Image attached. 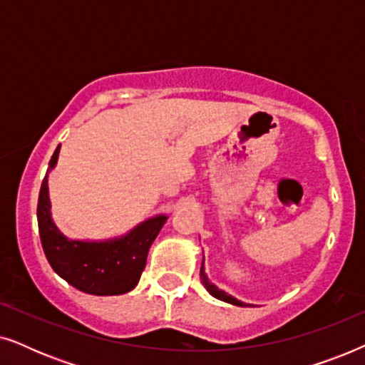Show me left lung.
I'll use <instances>...</instances> for the list:
<instances>
[{
    "label": "left lung",
    "instance_id": "8db88e82",
    "mask_svg": "<svg viewBox=\"0 0 365 365\" xmlns=\"http://www.w3.org/2000/svg\"><path fill=\"white\" fill-rule=\"evenodd\" d=\"M201 281H202V284H204V287H206V291H207L209 294H211L212 297H216V299H219V301H224V302H227V304H232V306L247 307L246 302L239 301V299L231 296V294L224 292L222 289H219V287L216 286V284H212L211 281H209L207 274H206V271H204V259H202V264H201Z\"/></svg>",
    "mask_w": 365,
    "mask_h": 365
}]
</instances>
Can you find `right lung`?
<instances>
[{"instance_id":"right-lung-1","label":"right lung","mask_w":365,"mask_h":365,"mask_svg":"<svg viewBox=\"0 0 365 365\" xmlns=\"http://www.w3.org/2000/svg\"><path fill=\"white\" fill-rule=\"evenodd\" d=\"M59 149L61 144L49 161L39 191L36 212L39 237L48 262L59 277L81 292L93 296H119L133 291L146 266L149 247L168 216L156 214L123 236L101 241L68 237L53 221L48 187V176L56 168Z\"/></svg>"}]
</instances>
